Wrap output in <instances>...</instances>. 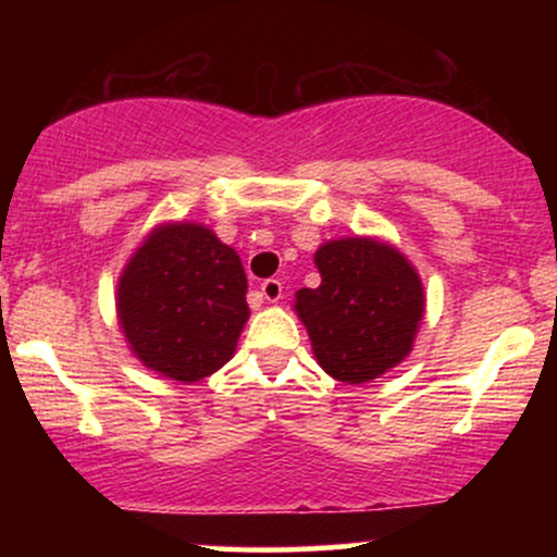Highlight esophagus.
<instances>
[{
	"instance_id": "1",
	"label": "esophagus",
	"mask_w": 557,
	"mask_h": 557,
	"mask_svg": "<svg viewBox=\"0 0 557 557\" xmlns=\"http://www.w3.org/2000/svg\"><path fill=\"white\" fill-rule=\"evenodd\" d=\"M259 290H261V296L270 300V304H277V300L283 298V283H280V280H274V277L264 280Z\"/></svg>"
}]
</instances>
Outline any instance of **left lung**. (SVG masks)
<instances>
[{
	"mask_svg": "<svg viewBox=\"0 0 557 557\" xmlns=\"http://www.w3.org/2000/svg\"><path fill=\"white\" fill-rule=\"evenodd\" d=\"M314 261L322 283L296 293V314L319 367L348 385L398 367L424 317V285L411 261L376 238L327 240Z\"/></svg>",
	"mask_w": 557,
	"mask_h": 557,
	"instance_id": "1",
	"label": "left lung"
}]
</instances>
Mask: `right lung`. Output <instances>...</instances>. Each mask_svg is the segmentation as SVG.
<instances>
[{
	"label": "right lung",
	"instance_id": "obj_1",
	"mask_svg": "<svg viewBox=\"0 0 557 557\" xmlns=\"http://www.w3.org/2000/svg\"><path fill=\"white\" fill-rule=\"evenodd\" d=\"M246 290L238 253L212 230L168 222L120 274V327L144 367L188 385L233 359L248 319Z\"/></svg>",
	"mask_w": 557,
	"mask_h": 557
}]
</instances>
